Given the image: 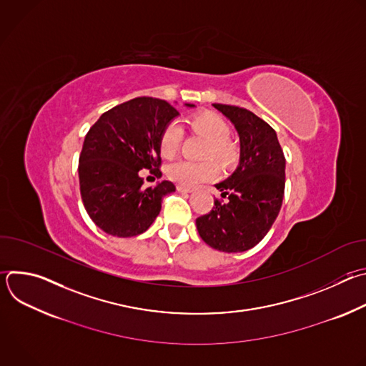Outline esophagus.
<instances>
[{
	"instance_id": "esophagus-1",
	"label": "esophagus",
	"mask_w": 366,
	"mask_h": 366,
	"mask_svg": "<svg viewBox=\"0 0 366 366\" xmlns=\"http://www.w3.org/2000/svg\"><path fill=\"white\" fill-rule=\"evenodd\" d=\"M177 189H178L179 192H182V194H189V192H192V189H191V188L184 187V185H177Z\"/></svg>"
}]
</instances>
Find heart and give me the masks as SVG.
<instances>
[{"mask_svg": "<svg viewBox=\"0 0 366 366\" xmlns=\"http://www.w3.org/2000/svg\"><path fill=\"white\" fill-rule=\"evenodd\" d=\"M191 129L208 140L205 150L207 156H214L223 165H232L237 159V147L229 140L230 126L227 122L212 112L194 116L189 120ZM182 140V129L178 123H169L161 134V153L164 158H172L178 152ZM219 168L214 161H177L168 168V177L184 187H195L198 184L212 181L217 177Z\"/></svg>", "mask_w": 366, "mask_h": 366, "instance_id": "b5f03b06", "label": "heart"}]
</instances>
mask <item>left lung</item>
Here are the masks:
<instances>
[{
	"instance_id": "8db88e82",
	"label": "left lung",
	"mask_w": 366,
	"mask_h": 366,
	"mask_svg": "<svg viewBox=\"0 0 366 366\" xmlns=\"http://www.w3.org/2000/svg\"><path fill=\"white\" fill-rule=\"evenodd\" d=\"M234 126L240 158L234 172L216 184L222 197L213 210L195 220L201 239L227 253L244 252L262 240L282 205L285 158L275 130L246 109L213 104Z\"/></svg>"
}]
</instances>
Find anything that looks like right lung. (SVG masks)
Masks as SVG:
<instances>
[{
    "mask_svg": "<svg viewBox=\"0 0 366 366\" xmlns=\"http://www.w3.org/2000/svg\"><path fill=\"white\" fill-rule=\"evenodd\" d=\"M178 116L164 99L137 97L104 113L86 133L78 167L79 189L88 216L102 232L133 237L158 217L162 198L175 185L162 181L144 187L139 171L162 177L161 134Z\"/></svg>",
    "mask_w": 366,
    "mask_h": 366,
    "instance_id": "right-lung-1",
    "label": "right lung"
}]
</instances>
